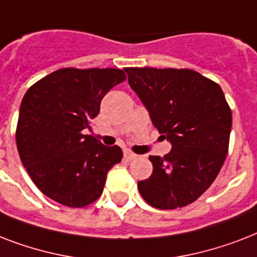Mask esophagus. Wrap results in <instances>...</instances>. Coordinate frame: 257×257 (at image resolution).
I'll return each mask as SVG.
<instances>
[{
  "label": "esophagus",
  "mask_w": 257,
  "mask_h": 257,
  "mask_svg": "<svg viewBox=\"0 0 257 257\" xmlns=\"http://www.w3.org/2000/svg\"><path fill=\"white\" fill-rule=\"evenodd\" d=\"M136 157H137V155H135V153L131 152V151H124V159H125V160H128V161L135 160Z\"/></svg>",
  "instance_id": "34e87169"
}]
</instances>
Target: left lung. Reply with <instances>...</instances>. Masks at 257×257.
<instances>
[{"label": "left lung", "mask_w": 257, "mask_h": 257, "mask_svg": "<svg viewBox=\"0 0 257 257\" xmlns=\"http://www.w3.org/2000/svg\"><path fill=\"white\" fill-rule=\"evenodd\" d=\"M157 131L172 144L164 157L149 156V179L137 183L157 209L197 200L219 175L228 153L232 112L219 84L191 69L125 68Z\"/></svg>", "instance_id": "8db88e82"}]
</instances>
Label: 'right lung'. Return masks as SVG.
<instances>
[{
    "label": "right lung",
    "instance_id": "1",
    "mask_svg": "<svg viewBox=\"0 0 257 257\" xmlns=\"http://www.w3.org/2000/svg\"><path fill=\"white\" fill-rule=\"evenodd\" d=\"M126 78L121 69L62 68L30 86L20 106L16 141L36 187L70 208L102 193L106 173L120 163V147L84 135L106 93Z\"/></svg>",
    "mask_w": 257,
    "mask_h": 257
}]
</instances>
